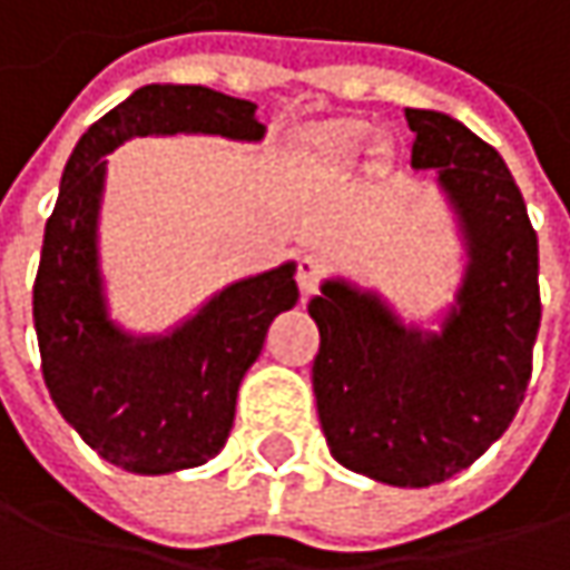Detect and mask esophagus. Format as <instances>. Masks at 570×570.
Segmentation results:
<instances>
[{
  "label": "esophagus",
  "mask_w": 570,
  "mask_h": 570,
  "mask_svg": "<svg viewBox=\"0 0 570 570\" xmlns=\"http://www.w3.org/2000/svg\"><path fill=\"white\" fill-rule=\"evenodd\" d=\"M318 274H322V264H318L316 254H303L296 261V284H299V293L303 296H313L318 286Z\"/></svg>",
  "instance_id": "34e87169"
}]
</instances>
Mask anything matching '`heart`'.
Masks as SVG:
<instances>
[{"label":"heart","mask_w":570,"mask_h":570,"mask_svg":"<svg viewBox=\"0 0 570 570\" xmlns=\"http://www.w3.org/2000/svg\"><path fill=\"white\" fill-rule=\"evenodd\" d=\"M371 138V125L361 118H332L303 131V154L316 167H345Z\"/></svg>","instance_id":"b5f03b06"}]
</instances>
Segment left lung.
<instances>
[{"mask_svg": "<svg viewBox=\"0 0 570 570\" xmlns=\"http://www.w3.org/2000/svg\"><path fill=\"white\" fill-rule=\"evenodd\" d=\"M413 170H435L464 245L454 299L425 328L371 286L325 277L313 390L332 458L393 487H429L507 432L539 335V238L503 157L468 125L406 109Z\"/></svg>", "mask_w": 570, "mask_h": 570, "instance_id": "8db88e82", "label": "left lung"}]
</instances>
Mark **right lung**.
<instances>
[{
	"label": "right lung",
	"instance_id": "add662e5",
	"mask_svg": "<svg viewBox=\"0 0 570 570\" xmlns=\"http://www.w3.org/2000/svg\"><path fill=\"white\" fill-rule=\"evenodd\" d=\"M252 99L209 86L151 83L89 125L70 154L45 225L35 332L57 413L99 458L131 474L199 468L225 449L235 400L271 322L293 309L296 261L232 281L160 335H135L109 313L99 216L109 154L131 138L218 135L257 145Z\"/></svg>",
	"mask_w": 570,
	"mask_h": 570
}]
</instances>
